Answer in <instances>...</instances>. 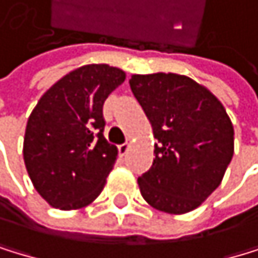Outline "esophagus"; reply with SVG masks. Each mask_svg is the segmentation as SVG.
I'll return each mask as SVG.
<instances>
[{
  "instance_id": "1",
  "label": "esophagus",
  "mask_w": 258,
  "mask_h": 258,
  "mask_svg": "<svg viewBox=\"0 0 258 258\" xmlns=\"http://www.w3.org/2000/svg\"><path fill=\"white\" fill-rule=\"evenodd\" d=\"M128 149H130V144H128V143H123V144H120V146H118V154H120L122 157H123V155H126Z\"/></svg>"
}]
</instances>
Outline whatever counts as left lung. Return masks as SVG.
Masks as SVG:
<instances>
[{"label":"left lung","instance_id":"8db88e82","mask_svg":"<svg viewBox=\"0 0 258 258\" xmlns=\"http://www.w3.org/2000/svg\"><path fill=\"white\" fill-rule=\"evenodd\" d=\"M130 87L157 140L155 158L138 177L152 208L185 214L222 182L235 149V130L206 87L174 73L133 74Z\"/></svg>","mask_w":258,"mask_h":258}]
</instances>
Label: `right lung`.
Masks as SVG:
<instances>
[{
	"instance_id": "right-lung-1",
	"label": "right lung",
	"mask_w": 258,
	"mask_h": 258,
	"mask_svg": "<svg viewBox=\"0 0 258 258\" xmlns=\"http://www.w3.org/2000/svg\"><path fill=\"white\" fill-rule=\"evenodd\" d=\"M125 81L109 64H85L45 92L28 117L23 160L38 194L63 211L90 205L117 160L106 141L103 104Z\"/></svg>"
}]
</instances>
